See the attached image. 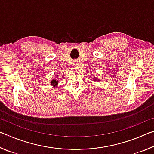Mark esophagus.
Segmentation results:
<instances>
[{
  "instance_id": "1",
  "label": "esophagus",
  "mask_w": 154,
  "mask_h": 154,
  "mask_svg": "<svg viewBox=\"0 0 154 154\" xmlns=\"http://www.w3.org/2000/svg\"><path fill=\"white\" fill-rule=\"evenodd\" d=\"M77 64V61L73 62V65H75V66H76Z\"/></svg>"
}]
</instances>
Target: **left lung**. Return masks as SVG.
Instances as JSON below:
<instances>
[{
  "instance_id": "left-lung-1",
  "label": "left lung",
  "mask_w": 154,
  "mask_h": 154,
  "mask_svg": "<svg viewBox=\"0 0 154 154\" xmlns=\"http://www.w3.org/2000/svg\"><path fill=\"white\" fill-rule=\"evenodd\" d=\"M93 79H94V80L95 81V82H97V81H98V78H93Z\"/></svg>"
}]
</instances>
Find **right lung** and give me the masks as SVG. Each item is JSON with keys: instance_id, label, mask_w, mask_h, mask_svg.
I'll return each instance as SVG.
<instances>
[{"instance_id": "obj_1", "label": "right lung", "mask_w": 154, "mask_h": 154, "mask_svg": "<svg viewBox=\"0 0 154 154\" xmlns=\"http://www.w3.org/2000/svg\"><path fill=\"white\" fill-rule=\"evenodd\" d=\"M56 77H58V75H57ZM58 81L56 80V79H51V83H50V85H52L53 87H57V85H58Z\"/></svg>"}]
</instances>
